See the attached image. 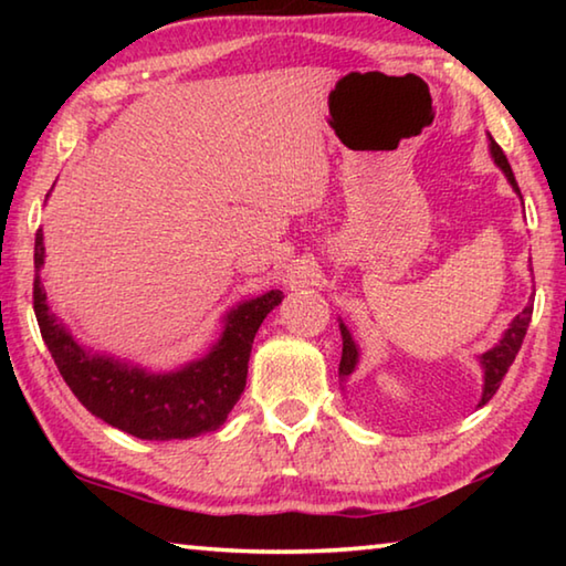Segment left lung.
Wrapping results in <instances>:
<instances>
[{
    "mask_svg": "<svg viewBox=\"0 0 566 566\" xmlns=\"http://www.w3.org/2000/svg\"><path fill=\"white\" fill-rule=\"evenodd\" d=\"M490 142H492L490 149H492L494 161H496V165H500V169L504 171L506 179H510V185L516 189V195L522 197L520 185H516L514 171H512V167H510V161H506L502 147L496 145V142H494L492 137H490ZM532 310H534V306L526 304L524 312L516 314L514 322L510 324V329L504 332L502 342L496 344L494 349L482 354V367H484V395H482V405H486V401H490V399L496 395V389H500L504 375H506V371H510L512 361H514V357H516V352H520L522 342H524L526 327H530V322H532ZM339 329H342V344H344V347H342V361H339V375L347 377V375H352L354 367H357V357H359V354H357V347H354L352 334L347 332V327H344V324H339Z\"/></svg>",
    "mask_w": 566,
    "mask_h": 566,
    "instance_id": "obj_1",
    "label": "left lung"
}]
</instances>
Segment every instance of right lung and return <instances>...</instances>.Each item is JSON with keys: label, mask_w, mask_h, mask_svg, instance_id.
<instances>
[{"label": "right lung", "mask_w": 566, "mask_h": 566, "mask_svg": "<svg viewBox=\"0 0 566 566\" xmlns=\"http://www.w3.org/2000/svg\"><path fill=\"white\" fill-rule=\"evenodd\" d=\"M44 264L42 229L34 237V314L42 339L74 397L94 417L139 439H189L214 432L242 397L254 334L266 314L282 302L272 290L227 314L224 332L205 359L171 375H149L112 357L90 354L54 317L40 270Z\"/></svg>", "instance_id": "right-lung-1"}]
</instances>
